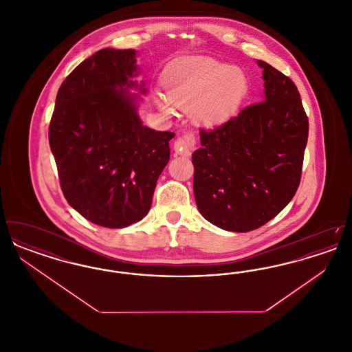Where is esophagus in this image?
I'll return each mask as SVG.
<instances>
[{
  "mask_svg": "<svg viewBox=\"0 0 352 352\" xmlns=\"http://www.w3.org/2000/svg\"><path fill=\"white\" fill-rule=\"evenodd\" d=\"M195 145V135L192 133L184 134L182 137H177L174 141V151L178 154L188 157L191 154V149Z\"/></svg>",
  "mask_w": 352,
  "mask_h": 352,
  "instance_id": "esophagus-1",
  "label": "esophagus"
}]
</instances>
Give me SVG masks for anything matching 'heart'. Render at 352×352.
Listing matches in <instances>:
<instances>
[{
    "mask_svg": "<svg viewBox=\"0 0 352 352\" xmlns=\"http://www.w3.org/2000/svg\"><path fill=\"white\" fill-rule=\"evenodd\" d=\"M166 99L158 96L165 112L174 107L190 109L194 118L212 125L230 118L248 94V79L240 69L212 58H190L168 68Z\"/></svg>",
    "mask_w": 352,
    "mask_h": 352,
    "instance_id": "obj_1",
    "label": "heart"
}]
</instances>
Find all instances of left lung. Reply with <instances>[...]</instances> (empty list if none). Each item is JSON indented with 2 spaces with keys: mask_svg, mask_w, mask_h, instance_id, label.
Segmentation results:
<instances>
[{
  "mask_svg": "<svg viewBox=\"0 0 352 352\" xmlns=\"http://www.w3.org/2000/svg\"><path fill=\"white\" fill-rule=\"evenodd\" d=\"M264 101L215 129H201L194 195L203 218L248 232L278 215L301 182L309 120L296 84L264 60Z\"/></svg>",
  "mask_w": 352,
  "mask_h": 352,
  "instance_id": "1",
  "label": "left lung"
}]
</instances>
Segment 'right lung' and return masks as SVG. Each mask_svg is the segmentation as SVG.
Returning a JSON list of instances; mask_svg holds the SVG:
<instances>
[{
	"label": "right lung",
	"instance_id": "1",
	"mask_svg": "<svg viewBox=\"0 0 352 352\" xmlns=\"http://www.w3.org/2000/svg\"><path fill=\"white\" fill-rule=\"evenodd\" d=\"M135 51L102 49L60 85L49 141L60 188L82 217L124 228L151 210L158 177L170 160L171 132H157L137 113Z\"/></svg>",
	"mask_w": 352,
	"mask_h": 352
}]
</instances>
